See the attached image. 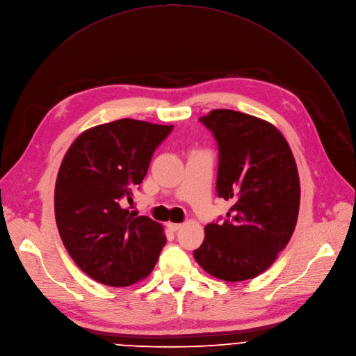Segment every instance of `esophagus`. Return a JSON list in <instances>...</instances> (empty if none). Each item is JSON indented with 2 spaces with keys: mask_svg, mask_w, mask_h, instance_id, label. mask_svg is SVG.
I'll use <instances>...</instances> for the list:
<instances>
[{
  "mask_svg": "<svg viewBox=\"0 0 356 356\" xmlns=\"http://www.w3.org/2000/svg\"><path fill=\"white\" fill-rule=\"evenodd\" d=\"M167 227L171 230V232H177V230H179L181 229V225L179 223H167Z\"/></svg>",
  "mask_w": 356,
  "mask_h": 356,
  "instance_id": "obj_1",
  "label": "esophagus"
}]
</instances>
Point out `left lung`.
<instances>
[{
	"label": "left lung",
	"instance_id": "left-lung-1",
	"mask_svg": "<svg viewBox=\"0 0 356 356\" xmlns=\"http://www.w3.org/2000/svg\"><path fill=\"white\" fill-rule=\"evenodd\" d=\"M199 120L218 140L216 189L233 206L222 225L204 227L193 257L218 279H252L276 261L298 223L300 182L293 153L272 123L252 115L215 109Z\"/></svg>",
	"mask_w": 356,
	"mask_h": 356
}]
</instances>
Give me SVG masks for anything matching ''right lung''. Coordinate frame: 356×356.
<instances>
[{
	"label": "right lung",
	"mask_w": 356,
	"mask_h": 356,
	"mask_svg": "<svg viewBox=\"0 0 356 356\" xmlns=\"http://www.w3.org/2000/svg\"><path fill=\"white\" fill-rule=\"evenodd\" d=\"M174 126L119 119L83 131L67 150L54 188V216L74 262L102 285L145 279L167 243L164 227L122 207L145 179Z\"/></svg>",
	"instance_id": "add662e5"
}]
</instances>
